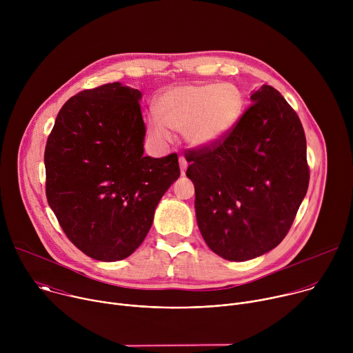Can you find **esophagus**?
Listing matches in <instances>:
<instances>
[{
  "label": "esophagus",
  "instance_id": "esophagus-1",
  "mask_svg": "<svg viewBox=\"0 0 353 353\" xmlns=\"http://www.w3.org/2000/svg\"><path fill=\"white\" fill-rule=\"evenodd\" d=\"M179 163H180L181 174H184V173H185V170H187V168H188V162L185 161V158H184V157H180V158H179Z\"/></svg>",
  "mask_w": 353,
  "mask_h": 353
}]
</instances>
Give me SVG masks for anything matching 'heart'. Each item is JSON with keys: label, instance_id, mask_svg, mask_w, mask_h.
Segmentation results:
<instances>
[{"label": "heart", "instance_id": "1", "mask_svg": "<svg viewBox=\"0 0 353 353\" xmlns=\"http://www.w3.org/2000/svg\"><path fill=\"white\" fill-rule=\"evenodd\" d=\"M158 113L148 117V130L158 142L172 141V132H183L192 148H207L223 139L244 112V97L232 83L179 86L165 92Z\"/></svg>", "mask_w": 353, "mask_h": 353}]
</instances>
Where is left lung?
Returning <instances> with one entry per match:
<instances>
[{
    "mask_svg": "<svg viewBox=\"0 0 353 353\" xmlns=\"http://www.w3.org/2000/svg\"><path fill=\"white\" fill-rule=\"evenodd\" d=\"M219 142L192 149L185 174L195 188V215L208 247L229 261L275 248L303 201L310 170L299 116L270 85Z\"/></svg>",
    "mask_w": 353,
    "mask_h": 353,
    "instance_id": "1",
    "label": "left lung"
}]
</instances>
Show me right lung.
<instances>
[{"instance_id":"right-lung-1","label":"right lung","mask_w":353,"mask_h":353,"mask_svg":"<svg viewBox=\"0 0 353 353\" xmlns=\"http://www.w3.org/2000/svg\"><path fill=\"white\" fill-rule=\"evenodd\" d=\"M141 97L120 82L82 90L67 100L47 138L48 205L74 245L99 261L134 253L180 176L176 154L143 157Z\"/></svg>"}]
</instances>
